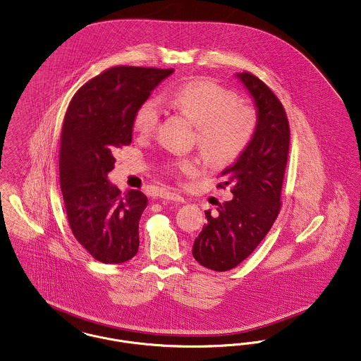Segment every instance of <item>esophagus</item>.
Instances as JSON below:
<instances>
[{"label": "esophagus", "instance_id": "obj_1", "mask_svg": "<svg viewBox=\"0 0 361 361\" xmlns=\"http://www.w3.org/2000/svg\"><path fill=\"white\" fill-rule=\"evenodd\" d=\"M161 197L166 199V200H173V202H184V197L176 191L161 192Z\"/></svg>", "mask_w": 361, "mask_h": 361}]
</instances>
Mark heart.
<instances>
[{
	"mask_svg": "<svg viewBox=\"0 0 361 361\" xmlns=\"http://www.w3.org/2000/svg\"><path fill=\"white\" fill-rule=\"evenodd\" d=\"M159 104L183 113L196 127V142L206 158L215 165H226L248 147L256 129L252 107L237 102L233 91L212 80L197 79L170 88L159 95ZM155 99L145 101L136 111L133 127L151 133L159 123L161 107ZM185 173L197 169L192 159L174 164Z\"/></svg>",
	"mask_w": 361,
	"mask_h": 361,
	"instance_id": "1",
	"label": "heart"
}]
</instances>
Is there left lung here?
<instances>
[{"label": "left lung", "instance_id": "8db88e82", "mask_svg": "<svg viewBox=\"0 0 361 361\" xmlns=\"http://www.w3.org/2000/svg\"><path fill=\"white\" fill-rule=\"evenodd\" d=\"M256 109V129L248 147L232 166L221 173L233 197L206 212L207 224L195 238L192 255L202 266L228 271L252 254L271 229L281 209L290 130L282 104L252 73H235Z\"/></svg>", "mask_w": 361, "mask_h": 361}]
</instances>
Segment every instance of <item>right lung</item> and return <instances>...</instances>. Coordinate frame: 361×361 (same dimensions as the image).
Masks as SVG:
<instances>
[{
    "label": "right lung",
    "mask_w": 361,
    "mask_h": 361,
    "mask_svg": "<svg viewBox=\"0 0 361 361\" xmlns=\"http://www.w3.org/2000/svg\"><path fill=\"white\" fill-rule=\"evenodd\" d=\"M173 69L114 66L73 95L65 113L60 183L72 233L102 263H123L139 250L147 196L121 193L107 180L114 151L132 142L137 109Z\"/></svg>",
    "instance_id": "obj_1"
}]
</instances>
